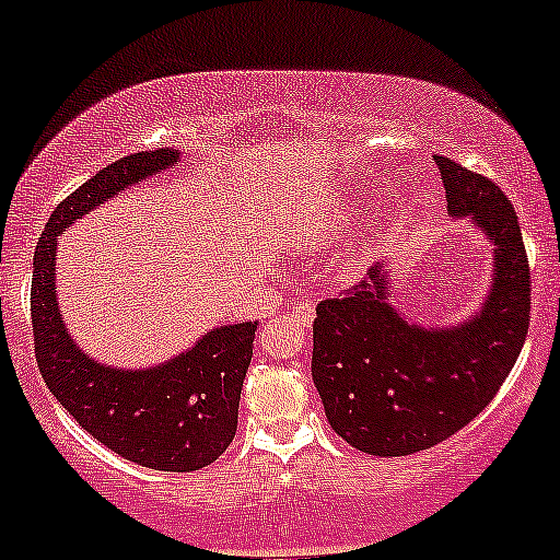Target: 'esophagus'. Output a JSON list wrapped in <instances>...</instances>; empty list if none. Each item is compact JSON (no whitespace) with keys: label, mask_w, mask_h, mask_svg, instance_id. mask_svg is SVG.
Segmentation results:
<instances>
[{"label":"esophagus","mask_w":560,"mask_h":560,"mask_svg":"<svg viewBox=\"0 0 560 560\" xmlns=\"http://www.w3.org/2000/svg\"><path fill=\"white\" fill-rule=\"evenodd\" d=\"M287 311H289V316L298 318L300 324H305V326H311L313 318H316V305H313L311 300H298V302H292V305H289Z\"/></svg>","instance_id":"esophagus-1"}]
</instances>
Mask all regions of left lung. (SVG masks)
Listing matches in <instances>:
<instances>
[{
    "label": "left lung",
    "mask_w": 560,
    "mask_h": 560,
    "mask_svg": "<svg viewBox=\"0 0 560 560\" xmlns=\"http://www.w3.org/2000/svg\"><path fill=\"white\" fill-rule=\"evenodd\" d=\"M447 210L474 215L494 242V284L477 318L421 329L389 305L387 268L320 300L313 382L326 419L369 455L429 450L471 423L511 374L529 331L532 276L511 199L481 173L436 155Z\"/></svg>",
    "instance_id": "1"
}]
</instances>
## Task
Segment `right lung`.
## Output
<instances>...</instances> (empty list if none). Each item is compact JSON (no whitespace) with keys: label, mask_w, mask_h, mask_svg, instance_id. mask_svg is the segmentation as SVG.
Here are the masks:
<instances>
[{"label":"right lung","mask_w":560,"mask_h":560,"mask_svg":"<svg viewBox=\"0 0 560 560\" xmlns=\"http://www.w3.org/2000/svg\"><path fill=\"white\" fill-rule=\"evenodd\" d=\"M176 160L173 150L120 158L57 205L34 253L31 331L44 382L81 429L131 464L184 474L213 464L234 440L258 324L213 329L189 352L158 369L118 371L89 361L73 345L55 298L57 234L107 197Z\"/></svg>","instance_id":"obj_1"}]
</instances>
